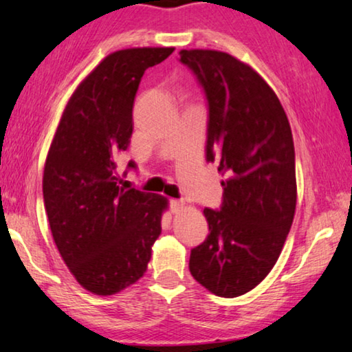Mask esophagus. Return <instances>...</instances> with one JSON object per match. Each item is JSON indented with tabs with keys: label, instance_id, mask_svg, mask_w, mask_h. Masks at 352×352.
Masks as SVG:
<instances>
[{
	"label": "esophagus",
	"instance_id": "obj_1",
	"mask_svg": "<svg viewBox=\"0 0 352 352\" xmlns=\"http://www.w3.org/2000/svg\"><path fill=\"white\" fill-rule=\"evenodd\" d=\"M183 206H185V202L180 201V199H174V201H170V210H172V213L180 212V208H183Z\"/></svg>",
	"mask_w": 352,
	"mask_h": 352
}]
</instances>
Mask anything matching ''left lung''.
I'll use <instances>...</instances> for the list:
<instances>
[{"label":"left lung","mask_w":352,"mask_h":352,"mask_svg":"<svg viewBox=\"0 0 352 352\" xmlns=\"http://www.w3.org/2000/svg\"><path fill=\"white\" fill-rule=\"evenodd\" d=\"M208 104L206 158L219 161L223 202L206 208L208 235L191 250L194 280L219 297L259 285L280 258L297 202L291 126L253 67L218 50H182Z\"/></svg>","instance_id":"1"}]
</instances>
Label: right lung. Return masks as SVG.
<instances>
[{
    "instance_id": "right-lung-1",
    "label": "right lung",
    "mask_w": 352,
    "mask_h": 352,
    "mask_svg": "<svg viewBox=\"0 0 352 352\" xmlns=\"http://www.w3.org/2000/svg\"><path fill=\"white\" fill-rule=\"evenodd\" d=\"M174 47L107 55L66 104L45 160L42 192L55 245L87 291L112 296L144 276L167 199L118 185L140 78ZM128 169H135L129 161Z\"/></svg>"
}]
</instances>
